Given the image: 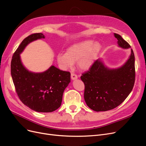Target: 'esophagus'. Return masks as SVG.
<instances>
[{"mask_svg": "<svg viewBox=\"0 0 146 146\" xmlns=\"http://www.w3.org/2000/svg\"><path fill=\"white\" fill-rule=\"evenodd\" d=\"M78 76L76 74H74V73H72V74H71V78H72V80H75V79H78Z\"/></svg>", "mask_w": 146, "mask_h": 146, "instance_id": "34e87169", "label": "esophagus"}]
</instances>
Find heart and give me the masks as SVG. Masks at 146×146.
Wrapping results in <instances>:
<instances>
[{
	"instance_id": "1",
	"label": "heart",
	"mask_w": 146,
	"mask_h": 146,
	"mask_svg": "<svg viewBox=\"0 0 146 146\" xmlns=\"http://www.w3.org/2000/svg\"><path fill=\"white\" fill-rule=\"evenodd\" d=\"M102 46L98 42L85 40L70 46L66 53H59L56 60L61 68L67 70L72 68L77 61L81 70H87L94 64L100 54Z\"/></svg>"
}]
</instances>
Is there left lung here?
Masks as SVG:
<instances>
[{
	"label": "left lung",
	"instance_id": "8db88e82",
	"mask_svg": "<svg viewBox=\"0 0 146 146\" xmlns=\"http://www.w3.org/2000/svg\"><path fill=\"white\" fill-rule=\"evenodd\" d=\"M118 46L131 48L121 36L114 33ZM135 56L132 49L125 64L116 68L106 66L103 61H95L90 70L80 79L85 85L84 99L87 106L96 111H105L116 108L127 98L135 83Z\"/></svg>",
	"mask_w": 146,
	"mask_h": 146
}]
</instances>
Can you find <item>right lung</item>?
Returning <instances> with one entry per match:
<instances>
[{
  "instance_id": "obj_1",
  "label": "right lung",
  "mask_w": 146,
  "mask_h": 146,
  "mask_svg": "<svg viewBox=\"0 0 146 146\" xmlns=\"http://www.w3.org/2000/svg\"><path fill=\"white\" fill-rule=\"evenodd\" d=\"M44 38L45 36L41 33L25 38L12 56L11 72L21 102L36 111L48 113L61 106L63 92L70 82V73L60 70L54 66L42 73L31 72L23 66L20 58L28 44Z\"/></svg>"
}]
</instances>
